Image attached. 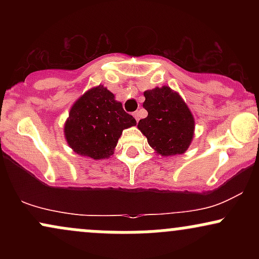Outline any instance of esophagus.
Segmentation results:
<instances>
[{
    "mask_svg": "<svg viewBox=\"0 0 259 259\" xmlns=\"http://www.w3.org/2000/svg\"><path fill=\"white\" fill-rule=\"evenodd\" d=\"M133 115H134V118H135V119H136V121H139V119H140V118H139V112H134Z\"/></svg>",
    "mask_w": 259,
    "mask_h": 259,
    "instance_id": "obj_1",
    "label": "esophagus"
}]
</instances>
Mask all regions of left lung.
I'll list each match as a JSON object with an SVG mask.
<instances>
[{"label": "left lung", "instance_id": "left-lung-1", "mask_svg": "<svg viewBox=\"0 0 259 259\" xmlns=\"http://www.w3.org/2000/svg\"><path fill=\"white\" fill-rule=\"evenodd\" d=\"M144 96L148 115L140 119L138 127L148 145L164 157L185 152L195 132L194 115L185 101L169 86L147 90Z\"/></svg>", "mask_w": 259, "mask_h": 259}]
</instances>
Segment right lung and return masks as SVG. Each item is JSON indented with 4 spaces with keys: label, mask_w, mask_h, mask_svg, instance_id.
<instances>
[{
    "label": "right lung",
    "mask_w": 259,
    "mask_h": 259,
    "mask_svg": "<svg viewBox=\"0 0 259 259\" xmlns=\"http://www.w3.org/2000/svg\"><path fill=\"white\" fill-rule=\"evenodd\" d=\"M136 125L114 95L103 85L86 91L75 101L64 124L68 145L80 156L92 159L109 158L121 133Z\"/></svg>",
    "instance_id": "obj_1"
}]
</instances>
